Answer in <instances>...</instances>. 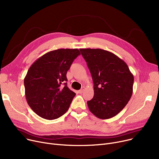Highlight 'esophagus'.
Segmentation results:
<instances>
[{"mask_svg": "<svg viewBox=\"0 0 159 159\" xmlns=\"http://www.w3.org/2000/svg\"><path fill=\"white\" fill-rule=\"evenodd\" d=\"M84 89H85V88L84 87H82V88H81V89H80L79 91V93H82L83 92H84Z\"/></svg>", "mask_w": 159, "mask_h": 159, "instance_id": "obj_1", "label": "esophagus"}]
</instances>
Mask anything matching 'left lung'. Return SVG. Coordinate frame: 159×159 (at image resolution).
I'll return each instance as SVG.
<instances>
[{
  "instance_id": "8db88e82",
  "label": "left lung",
  "mask_w": 159,
  "mask_h": 159,
  "mask_svg": "<svg viewBox=\"0 0 159 159\" xmlns=\"http://www.w3.org/2000/svg\"><path fill=\"white\" fill-rule=\"evenodd\" d=\"M94 84V96L87 102L97 117L108 119L126 106L133 93L134 77L128 65L111 52L102 49H80Z\"/></svg>"
}]
</instances>
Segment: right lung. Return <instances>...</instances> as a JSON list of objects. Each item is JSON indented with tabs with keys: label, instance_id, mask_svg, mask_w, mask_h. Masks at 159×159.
I'll return each instance as SVG.
<instances>
[{
	"label": "right lung",
	"instance_id": "add662e5",
	"mask_svg": "<svg viewBox=\"0 0 159 159\" xmlns=\"http://www.w3.org/2000/svg\"><path fill=\"white\" fill-rule=\"evenodd\" d=\"M80 53L78 49H58L33 63L24 78L25 95L40 117L53 120L68 110L75 93L67 86L66 73Z\"/></svg>",
	"mask_w": 159,
	"mask_h": 159
}]
</instances>
